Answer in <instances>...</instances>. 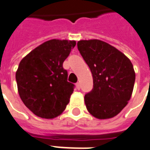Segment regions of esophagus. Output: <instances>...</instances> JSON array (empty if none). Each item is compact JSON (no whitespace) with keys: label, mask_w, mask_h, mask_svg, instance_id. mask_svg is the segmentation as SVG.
<instances>
[{"label":"esophagus","mask_w":150,"mask_h":150,"mask_svg":"<svg viewBox=\"0 0 150 150\" xmlns=\"http://www.w3.org/2000/svg\"><path fill=\"white\" fill-rule=\"evenodd\" d=\"M76 87H77L78 90H80V83H76Z\"/></svg>","instance_id":"obj_1"}]
</instances>
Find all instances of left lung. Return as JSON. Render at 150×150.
I'll return each instance as SVG.
<instances>
[{
    "label": "left lung",
    "mask_w": 150,
    "mask_h": 150,
    "mask_svg": "<svg viewBox=\"0 0 150 150\" xmlns=\"http://www.w3.org/2000/svg\"><path fill=\"white\" fill-rule=\"evenodd\" d=\"M77 45L93 76V89L84 97L88 112L100 120L112 118L131 99L135 81L133 64L123 52L100 40H81Z\"/></svg>",
    "instance_id": "1"
}]
</instances>
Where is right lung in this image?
Listing matches in <instances>:
<instances>
[{
  "label": "right lung",
  "instance_id": "obj_1",
  "mask_svg": "<svg viewBox=\"0 0 150 150\" xmlns=\"http://www.w3.org/2000/svg\"><path fill=\"white\" fill-rule=\"evenodd\" d=\"M75 41L52 39L20 61L16 73L18 92L24 105L41 118L53 119L64 111L75 85L67 82L63 63Z\"/></svg>",
  "mask_w": 150,
  "mask_h": 150
}]
</instances>
